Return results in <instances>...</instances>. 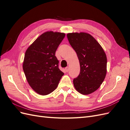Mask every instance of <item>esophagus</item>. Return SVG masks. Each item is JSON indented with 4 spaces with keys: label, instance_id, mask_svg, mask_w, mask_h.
Returning <instances> with one entry per match:
<instances>
[{
    "label": "esophagus",
    "instance_id": "1",
    "mask_svg": "<svg viewBox=\"0 0 130 130\" xmlns=\"http://www.w3.org/2000/svg\"><path fill=\"white\" fill-rule=\"evenodd\" d=\"M65 70H66V72H68V71H69V67H66L65 68Z\"/></svg>",
    "mask_w": 130,
    "mask_h": 130
}]
</instances>
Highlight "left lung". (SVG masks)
Here are the masks:
<instances>
[{"label":"left lung","instance_id":"obj_1","mask_svg":"<svg viewBox=\"0 0 130 130\" xmlns=\"http://www.w3.org/2000/svg\"><path fill=\"white\" fill-rule=\"evenodd\" d=\"M70 45L79 60L80 72L73 84L77 91L89 94L100 87L107 72V57L100 44L91 35L85 33H69Z\"/></svg>","mask_w":130,"mask_h":130}]
</instances>
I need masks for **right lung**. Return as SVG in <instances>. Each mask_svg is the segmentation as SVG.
<instances>
[{
	"label": "right lung",
	"instance_id": "right-lung-1",
	"mask_svg": "<svg viewBox=\"0 0 130 130\" xmlns=\"http://www.w3.org/2000/svg\"><path fill=\"white\" fill-rule=\"evenodd\" d=\"M65 34L48 31L42 34L26 50L23 68L29 85L40 95L55 89L64 73L58 68L56 51Z\"/></svg>",
	"mask_w": 130,
	"mask_h": 130
}]
</instances>
